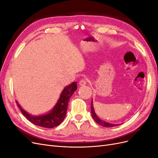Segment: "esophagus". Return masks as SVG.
<instances>
[{
    "mask_svg": "<svg viewBox=\"0 0 158 158\" xmlns=\"http://www.w3.org/2000/svg\"><path fill=\"white\" fill-rule=\"evenodd\" d=\"M87 82H88V80L87 79L82 78V79H81L80 80L79 84H80V85H85V84H87Z\"/></svg>",
    "mask_w": 158,
    "mask_h": 158,
    "instance_id": "34e87169",
    "label": "esophagus"
}]
</instances>
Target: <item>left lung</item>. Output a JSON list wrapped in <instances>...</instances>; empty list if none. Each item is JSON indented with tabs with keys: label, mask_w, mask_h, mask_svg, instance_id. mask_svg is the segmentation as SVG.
I'll list each match as a JSON object with an SVG mask.
<instances>
[{
	"label": "left lung",
	"mask_w": 158,
	"mask_h": 158,
	"mask_svg": "<svg viewBox=\"0 0 158 158\" xmlns=\"http://www.w3.org/2000/svg\"><path fill=\"white\" fill-rule=\"evenodd\" d=\"M91 112H92V115L93 118L94 119V121L96 122L98 124H99V125H100L103 127H115V126L118 125H114V124H110V123H106V122L102 121L101 119H99L98 118V117L96 115V114L95 113L94 107H93L92 100V102H91Z\"/></svg>",
	"instance_id": "left-lung-1"
}]
</instances>
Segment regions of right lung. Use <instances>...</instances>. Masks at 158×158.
<instances>
[{
	"label": "right lung",
	"mask_w": 158,
	"mask_h": 158,
	"mask_svg": "<svg viewBox=\"0 0 158 158\" xmlns=\"http://www.w3.org/2000/svg\"><path fill=\"white\" fill-rule=\"evenodd\" d=\"M76 89H77V82H76L65 87L53 109L50 113L41 116H33L28 114L22 109L17 102H16L21 112L28 121L40 127L49 128H53L59 125L63 121L67 111L69 101Z\"/></svg>",
	"instance_id": "right-lung-1"
}]
</instances>
